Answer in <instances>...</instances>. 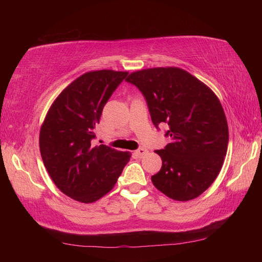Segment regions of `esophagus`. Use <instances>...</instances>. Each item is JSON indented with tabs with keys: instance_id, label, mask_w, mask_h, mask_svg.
Returning a JSON list of instances; mask_svg holds the SVG:
<instances>
[{
	"instance_id": "34e87169",
	"label": "esophagus",
	"mask_w": 262,
	"mask_h": 262,
	"mask_svg": "<svg viewBox=\"0 0 262 262\" xmlns=\"http://www.w3.org/2000/svg\"><path fill=\"white\" fill-rule=\"evenodd\" d=\"M146 153H147V151H146L145 148H138V149H136V151H135V154L137 155L138 158H141V159L143 157H145Z\"/></svg>"
}]
</instances>
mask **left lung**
Returning a JSON list of instances; mask_svg holds the SVG:
<instances>
[{"label":"left lung","mask_w":262,"mask_h":262,"mask_svg":"<svg viewBox=\"0 0 262 262\" xmlns=\"http://www.w3.org/2000/svg\"><path fill=\"white\" fill-rule=\"evenodd\" d=\"M126 81L142 92L154 126H169L165 136L171 143L155 151L162 168L152 176L153 185L179 202L198 197L219 176L229 144V127L219 98L178 68L137 71Z\"/></svg>","instance_id":"obj_1"}]
</instances>
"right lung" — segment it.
Masks as SVG:
<instances>
[{
  "label": "right lung",
  "instance_id": "add662e5",
  "mask_svg": "<svg viewBox=\"0 0 262 262\" xmlns=\"http://www.w3.org/2000/svg\"><path fill=\"white\" fill-rule=\"evenodd\" d=\"M127 72H88L64 89L49 109L39 136L41 158L66 196L93 203L116 185L129 152L93 145L96 126L111 94Z\"/></svg>",
  "mask_w": 262,
  "mask_h": 262
}]
</instances>
